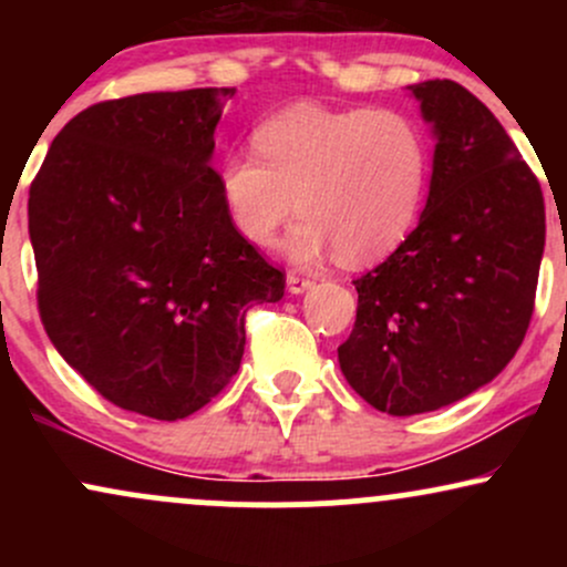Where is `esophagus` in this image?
Wrapping results in <instances>:
<instances>
[{
	"label": "esophagus",
	"mask_w": 567,
	"mask_h": 567,
	"mask_svg": "<svg viewBox=\"0 0 567 567\" xmlns=\"http://www.w3.org/2000/svg\"><path fill=\"white\" fill-rule=\"evenodd\" d=\"M309 288H315V282H311V279L288 275V290L292 292V296H301V292H306Z\"/></svg>",
	"instance_id": "1"
}]
</instances>
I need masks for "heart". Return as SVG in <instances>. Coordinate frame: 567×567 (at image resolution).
<instances>
[{
	"instance_id": "heart-1",
	"label": "heart",
	"mask_w": 567,
	"mask_h": 567,
	"mask_svg": "<svg viewBox=\"0 0 567 567\" xmlns=\"http://www.w3.org/2000/svg\"><path fill=\"white\" fill-rule=\"evenodd\" d=\"M256 152L218 165V192L234 229L269 247L296 220L285 252L317 264L338 250L351 266L381 261L419 220L429 181V143L419 122L394 109L298 103L252 133Z\"/></svg>"
}]
</instances>
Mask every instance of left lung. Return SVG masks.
<instances>
[{
	"label": "left lung",
	"instance_id": "obj_1",
	"mask_svg": "<svg viewBox=\"0 0 567 567\" xmlns=\"http://www.w3.org/2000/svg\"><path fill=\"white\" fill-rule=\"evenodd\" d=\"M434 157L419 226L354 279L338 347L368 405L415 415L464 400L509 365L530 324L546 216L536 175L491 109L451 80L410 84Z\"/></svg>",
	"mask_w": 567,
	"mask_h": 567
}]
</instances>
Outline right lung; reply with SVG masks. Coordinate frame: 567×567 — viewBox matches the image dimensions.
I'll use <instances>...</instances> for the list:
<instances>
[{"label": "right lung", "mask_w": 567, "mask_h": 567, "mask_svg": "<svg viewBox=\"0 0 567 567\" xmlns=\"http://www.w3.org/2000/svg\"><path fill=\"white\" fill-rule=\"evenodd\" d=\"M234 87L95 103L58 133L29 192L39 315L116 408L197 413L239 370L245 311L282 271L234 229L213 171Z\"/></svg>", "instance_id": "add662e5"}]
</instances>
